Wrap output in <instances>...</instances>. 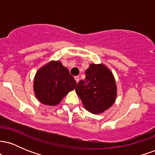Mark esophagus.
<instances>
[{"mask_svg":"<svg viewBox=\"0 0 155 155\" xmlns=\"http://www.w3.org/2000/svg\"><path fill=\"white\" fill-rule=\"evenodd\" d=\"M75 79H76V82H79V76H75Z\"/></svg>","mask_w":155,"mask_h":155,"instance_id":"1","label":"esophagus"}]
</instances>
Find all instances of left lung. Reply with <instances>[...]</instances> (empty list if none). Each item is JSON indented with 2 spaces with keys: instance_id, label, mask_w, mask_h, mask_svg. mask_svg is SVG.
<instances>
[{
  "instance_id": "8db88e82",
  "label": "left lung",
  "mask_w": 155,
  "mask_h": 155,
  "mask_svg": "<svg viewBox=\"0 0 155 155\" xmlns=\"http://www.w3.org/2000/svg\"><path fill=\"white\" fill-rule=\"evenodd\" d=\"M85 75V79L78 83L76 93L88 111L102 113L116 100L117 86L113 74L103 64H91Z\"/></svg>"
}]
</instances>
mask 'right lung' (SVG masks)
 I'll use <instances>...</instances> for the list:
<instances>
[{
	"instance_id": "add662e5",
	"label": "right lung",
	"mask_w": 155,
	"mask_h": 155,
	"mask_svg": "<svg viewBox=\"0 0 155 155\" xmlns=\"http://www.w3.org/2000/svg\"><path fill=\"white\" fill-rule=\"evenodd\" d=\"M76 86V80L59 61H51L41 68L33 83L35 97L41 104L49 106L59 104Z\"/></svg>"
}]
</instances>
